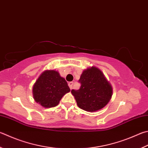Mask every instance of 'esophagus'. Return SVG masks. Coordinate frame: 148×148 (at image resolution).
I'll list each match as a JSON object with an SVG mask.
<instances>
[{
    "label": "esophagus",
    "mask_w": 148,
    "mask_h": 148,
    "mask_svg": "<svg viewBox=\"0 0 148 148\" xmlns=\"http://www.w3.org/2000/svg\"><path fill=\"white\" fill-rule=\"evenodd\" d=\"M73 85H74L73 82H69V87H70V88H71V89H72V86H73Z\"/></svg>",
    "instance_id": "obj_1"
}]
</instances>
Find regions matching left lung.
I'll return each instance as SVG.
<instances>
[{
  "mask_svg": "<svg viewBox=\"0 0 148 148\" xmlns=\"http://www.w3.org/2000/svg\"><path fill=\"white\" fill-rule=\"evenodd\" d=\"M78 82L81 84L80 88L72 89L71 92L79 108L94 112L108 103L112 96V87L100 69L92 66L85 70Z\"/></svg>",
  "mask_w": 148,
  "mask_h": 148,
  "instance_id": "1",
  "label": "left lung"
}]
</instances>
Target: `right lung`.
Segmentation results:
<instances>
[{
	"mask_svg": "<svg viewBox=\"0 0 148 148\" xmlns=\"http://www.w3.org/2000/svg\"><path fill=\"white\" fill-rule=\"evenodd\" d=\"M70 91L65 79L55 71H45L33 87L35 100L46 108L58 106L61 98Z\"/></svg>",
	"mask_w": 148,
	"mask_h": 148,
	"instance_id": "1",
	"label": "right lung"
}]
</instances>
